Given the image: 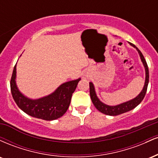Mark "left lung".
<instances>
[{
	"mask_svg": "<svg viewBox=\"0 0 158 158\" xmlns=\"http://www.w3.org/2000/svg\"><path fill=\"white\" fill-rule=\"evenodd\" d=\"M131 45L135 48L138 51L139 56H140L141 60L143 61V64L144 65L145 69H146V81H145V85L144 88L141 93L137 96V97L135 98V99H131V100L128 101V102L122 103V104L118 105V106H107V105L104 104L102 102L99 101V99H98V97H97L95 93V90H94V85L92 82L89 83L90 85V99H91L92 102L94 105V106L96 107V108L99 110V111L102 112V114H106V115H110V116H117V115H119V114L126 113L127 111H129L134 108H136L138 105L143 101V98L145 97V95H146V90H147V88H148V79H149V74H148V68L147 63H146V59H145L144 56L142 54V52H140V50H139L138 48H136V46L135 44H131Z\"/></svg>",
	"mask_w": 158,
	"mask_h": 158,
	"instance_id": "left-lung-1",
	"label": "left lung"
}]
</instances>
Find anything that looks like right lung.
Segmentation results:
<instances>
[{
    "instance_id": "obj_1",
    "label": "right lung",
    "mask_w": 158,
    "mask_h": 158,
    "mask_svg": "<svg viewBox=\"0 0 158 158\" xmlns=\"http://www.w3.org/2000/svg\"><path fill=\"white\" fill-rule=\"evenodd\" d=\"M15 75L16 64L11 77L10 88L12 97L17 106L29 115L44 120L56 119L66 113L70 106L72 94L81 79L65 82L48 97L32 100L25 97L18 89L15 80Z\"/></svg>"
}]
</instances>
